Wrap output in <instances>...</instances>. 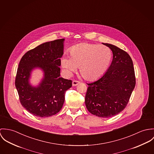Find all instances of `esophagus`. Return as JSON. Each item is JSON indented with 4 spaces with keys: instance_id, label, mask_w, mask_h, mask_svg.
Returning a JSON list of instances; mask_svg holds the SVG:
<instances>
[{
    "instance_id": "esophagus-1",
    "label": "esophagus",
    "mask_w": 154,
    "mask_h": 154,
    "mask_svg": "<svg viewBox=\"0 0 154 154\" xmlns=\"http://www.w3.org/2000/svg\"><path fill=\"white\" fill-rule=\"evenodd\" d=\"M72 84V86H75V85H77L79 84H80V82L77 81V80H73Z\"/></svg>"
}]
</instances>
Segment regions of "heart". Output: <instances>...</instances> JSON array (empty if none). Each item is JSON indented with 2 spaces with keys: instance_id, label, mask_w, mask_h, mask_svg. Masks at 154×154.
Masks as SVG:
<instances>
[{
  "instance_id": "b5f03b06",
  "label": "heart",
  "mask_w": 154,
  "mask_h": 154,
  "mask_svg": "<svg viewBox=\"0 0 154 154\" xmlns=\"http://www.w3.org/2000/svg\"><path fill=\"white\" fill-rule=\"evenodd\" d=\"M112 52L105 45L81 43L69 50V58L64 57L61 65L69 73L80 69V74L87 80L92 81L101 77L108 69Z\"/></svg>"
}]
</instances>
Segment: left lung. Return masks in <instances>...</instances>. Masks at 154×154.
I'll use <instances>...</instances> for the list:
<instances>
[{"label": "left lung", "mask_w": 154, "mask_h": 154, "mask_svg": "<svg viewBox=\"0 0 154 154\" xmlns=\"http://www.w3.org/2000/svg\"><path fill=\"white\" fill-rule=\"evenodd\" d=\"M113 52L110 66L99 80L87 84L86 107L91 114L110 118L127 106L136 85L133 61L123 50L110 44H103Z\"/></svg>", "instance_id": "8db88e82"}]
</instances>
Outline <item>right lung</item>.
Segmentation results:
<instances>
[{
    "mask_svg": "<svg viewBox=\"0 0 154 154\" xmlns=\"http://www.w3.org/2000/svg\"><path fill=\"white\" fill-rule=\"evenodd\" d=\"M64 39L42 44L26 52L17 68L15 86L22 106L36 116L47 118L62 109L65 93L72 86V81L60 77L61 60ZM41 69L44 77L36 87L29 80L32 69Z\"/></svg>",
    "mask_w": 154,
    "mask_h": 154,
    "instance_id": "obj_1",
    "label": "right lung"
}]
</instances>
